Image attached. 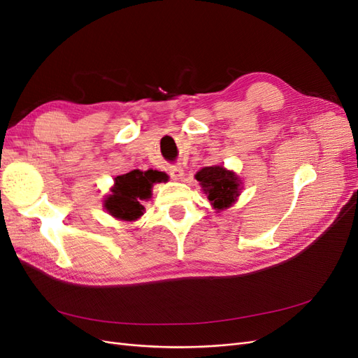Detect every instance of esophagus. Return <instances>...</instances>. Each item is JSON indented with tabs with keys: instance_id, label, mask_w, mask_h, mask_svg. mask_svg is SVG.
I'll return each mask as SVG.
<instances>
[{
	"instance_id": "34e87169",
	"label": "esophagus",
	"mask_w": 358,
	"mask_h": 358,
	"mask_svg": "<svg viewBox=\"0 0 358 358\" xmlns=\"http://www.w3.org/2000/svg\"><path fill=\"white\" fill-rule=\"evenodd\" d=\"M169 175L173 179H180L183 176V169L180 166H170L169 167Z\"/></svg>"
}]
</instances>
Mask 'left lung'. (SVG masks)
Returning <instances> with one entry per match:
<instances>
[{
    "instance_id": "obj_1",
    "label": "left lung",
    "mask_w": 358,
    "mask_h": 358,
    "mask_svg": "<svg viewBox=\"0 0 358 358\" xmlns=\"http://www.w3.org/2000/svg\"><path fill=\"white\" fill-rule=\"evenodd\" d=\"M196 179L201 183L216 210L227 209L239 196V178L221 166L201 169L196 175Z\"/></svg>"
}]
</instances>
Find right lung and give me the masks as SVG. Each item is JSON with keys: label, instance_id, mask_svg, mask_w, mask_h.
Returning <instances> with one entry per match:
<instances>
[{"label": "right lung", "instance_id": "1", "mask_svg": "<svg viewBox=\"0 0 358 358\" xmlns=\"http://www.w3.org/2000/svg\"><path fill=\"white\" fill-rule=\"evenodd\" d=\"M166 180V175L157 170H131L115 178L112 194L106 199V209L115 218L134 221L143 215V206L138 200L150 197V189L155 182Z\"/></svg>", "mask_w": 358, "mask_h": 358}]
</instances>
